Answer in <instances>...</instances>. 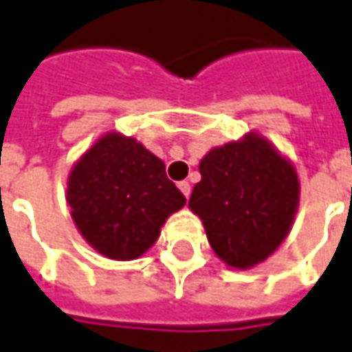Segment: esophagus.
<instances>
[{
  "mask_svg": "<svg viewBox=\"0 0 352 352\" xmlns=\"http://www.w3.org/2000/svg\"><path fill=\"white\" fill-rule=\"evenodd\" d=\"M179 190L184 194V198H188V196H190V183L181 181V183H179Z\"/></svg>",
  "mask_w": 352,
  "mask_h": 352,
  "instance_id": "obj_1",
  "label": "esophagus"
}]
</instances>
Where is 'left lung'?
Returning <instances> with one entry per match:
<instances>
[{
  "label": "left lung",
  "mask_w": 352,
  "mask_h": 352,
  "mask_svg": "<svg viewBox=\"0 0 352 352\" xmlns=\"http://www.w3.org/2000/svg\"><path fill=\"white\" fill-rule=\"evenodd\" d=\"M188 208L201 219L213 252L228 267L265 261L292 228L299 204L294 166L261 135L210 151L200 162Z\"/></svg>",
  "instance_id": "obj_1"
}]
</instances>
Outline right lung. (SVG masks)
I'll return each mask as SVG.
<instances>
[{"instance_id": "1", "label": "right lung", "mask_w": 352, "mask_h": 352, "mask_svg": "<svg viewBox=\"0 0 352 352\" xmlns=\"http://www.w3.org/2000/svg\"><path fill=\"white\" fill-rule=\"evenodd\" d=\"M66 200L83 238L116 261L142 255L186 204L164 162L120 133L100 137L74 166Z\"/></svg>"}]
</instances>
